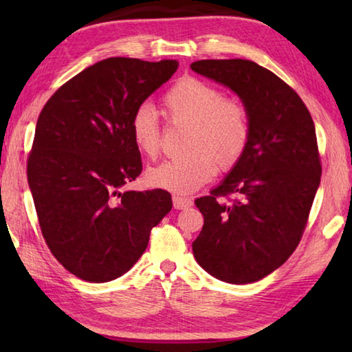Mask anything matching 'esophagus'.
I'll use <instances>...</instances> for the list:
<instances>
[{
	"mask_svg": "<svg viewBox=\"0 0 352 352\" xmlns=\"http://www.w3.org/2000/svg\"><path fill=\"white\" fill-rule=\"evenodd\" d=\"M172 201H174L175 210H188L189 206H192V200L188 197H180V195H174Z\"/></svg>",
	"mask_w": 352,
	"mask_h": 352,
	"instance_id": "obj_1",
	"label": "esophagus"
}]
</instances>
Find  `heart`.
<instances>
[{
  "instance_id": "heart-1",
  "label": "heart",
  "mask_w": 352,
  "mask_h": 352,
  "mask_svg": "<svg viewBox=\"0 0 352 352\" xmlns=\"http://www.w3.org/2000/svg\"><path fill=\"white\" fill-rule=\"evenodd\" d=\"M168 119L189 124L186 153L148 169L152 186L174 194H189L212 180L217 168L230 170L247 152L252 124L247 105L199 77H183L164 94ZM130 136L136 148L155 160L162 151V126L151 105L141 104L130 118Z\"/></svg>"
}]
</instances>
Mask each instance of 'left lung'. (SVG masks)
I'll return each mask as SVG.
<instances>
[{"label": "left lung", "mask_w": 352, "mask_h": 352, "mask_svg": "<svg viewBox=\"0 0 352 352\" xmlns=\"http://www.w3.org/2000/svg\"><path fill=\"white\" fill-rule=\"evenodd\" d=\"M190 68L237 93L252 124L241 162L195 200L205 222L192 252L220 281H259L289 259L306 230L321 177L312 116L294 88L252 60H199Z\"/></svg>", "instance_id": "left-lung-1"}]
</instances>
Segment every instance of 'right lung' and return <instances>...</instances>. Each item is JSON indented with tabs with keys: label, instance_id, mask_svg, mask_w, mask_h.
Here are the masks:
<instances>
[{
	"label": "right lung",
	"instance_id": "right-lung-1",
	"mask_svg": "<svg viewBox=\"0 0 352 352\" xmlns=\"http://www.w3.org/2000/svg\"><path fill=\"white\" fill-rule=\"evenodd\" d=\"M175 60L110 57L47 99L28 157L38 225L54 258L88 283L122 276L170 211L168 190H124L141 174L130 136L138 105L168 82Z\"/></svg>",
	"mask_w": 352,
	"mask_h": 352
}]
</instances>
